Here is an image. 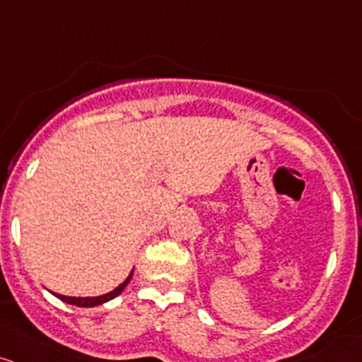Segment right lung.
<instances>
[{"label": "right lung", "mask_w": 362, "mask_h": 362, "mask_svg": "<svg viewBox=\"0 0 362 362\" xmlns=\"http://www.w3.org/2000/svg\"><path fill=\"white\" fill-rule=\"evenodd\" d=\"M132 273H130L129 278H127V280L123 281L122 285H118L115 291H111L110 293H105V296H99V297H65V296H59V293H54V296H57L58 299H62L63 303H69L71 305H78V308H94V305L108 303V300L115 299L117 296H120L123 288H125L127 284L130 281V278H132Z\"/></svg>", "instance_id": "add662e5"}]
</instances>
